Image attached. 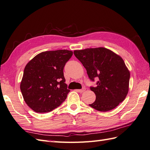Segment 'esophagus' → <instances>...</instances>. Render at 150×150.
Returning a JSON list of instances; mask_svg holds the SVG:
<instances>
[{
    "mask_svg": "<svg viewBox=\"0 0 150 150\" xmlns=\"http://www.w3.org/2000/svg\"><path fill=\"white\" fill-rule=\"evenodd\" d=\"M86 91V89L85 88H83V89H78V90H76V91L78 92V93H83L84 91Z\"/></svg>",
    "mask_w": 150,
    "mask_h": 150,
    "instance_id": "1",
    "label": "esophagus"
}]
</instances>
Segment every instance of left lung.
Returning a JSON list of instances; mask_svg holds the SVG:
<instances>
[{
  "label": "left lung",
  "mask_w": 150,
  "mask_h": 150,
  "mask_svg": "<svg viewBox=\"0 0 150 150\" xmlns=\"http://www.w3.org/2000/svg\"><path fill=\"white\" fill-rule=\"evenodd\" d=\"M74 53L92 81L98 79L97 86L90 87L96 100L89 106L100 112L116 108L129 91L130 72L123 59L105 47L75 50Z\"/></svg>",
  "instance_id": "obj_1"
}]
</instances>
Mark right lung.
I'll return each mask as SVG.
<instances>
[{
	"label": "right lung",
	"instance_id": "1",
	"mask_svg": "<svg viewBox=\"0 0 150 150\" xmlns=\"http://www.w3.org/2000/svg\"><path fill=\"white\" fill-rule=\"evenodd\" d=\"M72 55V51L66 49L45 51L26 65L20 89L34 112H50L67 99L70 90L64 83L63 68Z\"/></svg>",
	"mask_w": 150,
	"mask_h": 150
}]
</instances>
